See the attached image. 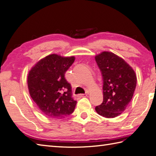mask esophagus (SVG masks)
Returning a JSON list of instances; mask_svg holds the SVG:
<instances>
[{
    "label": "esophagus",
    "mask_w": 156,
    "mask_h": 156,
    "mask_svg": "<svg viewBox=\"0 0 156 156\" xmlns=\"http://www.w3.org/2000/svg\"><path fill=\"white\" fill-rule=\"evenodd\" d=\"M87 94H78V97H80V98H82V97H87Z\"/></svg>",
    "instance_id": "1"
}]
</instances>
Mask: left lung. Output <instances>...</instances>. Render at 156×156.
Returning <instances> with one entry per match:
<instances>
[{"instance_id":"left-lung-1","label":"left lung","mask_w":156,"mask_h":156,"mask_svg":"<svg viewBox=\"0 0 156 156\" xmlns=\"http://www.w3.org/2000/svg\"><path fill=\"white\" fill-rule=\"evenodd\" d=\"M103 79V101L95 107L97 114L115 118L126 109L132 100L136 76L125 61L111 52L104 51L95 57Z\"/></svg>"}]
</instances>
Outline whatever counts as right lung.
Returning <instances> with one entry per match:
<instances>
[{
	"label": "right lung",
	"instance_id": "obj_1",
	"mask_svg": "<svg viewBox=\"0 0 156 156\" xmlns=\"http://www.w3.org/2000/svg\"><path fill=\"white\" fill-rule=\"evenodd\" d=\"M75 60L52 54L40 60L27 76L30 94L42 114L48 118H63L72 114L76 101L65 74Z\"/></svg>",
	"mask_w": 156,
	"mask_h": 156
}]
</instances>
